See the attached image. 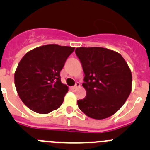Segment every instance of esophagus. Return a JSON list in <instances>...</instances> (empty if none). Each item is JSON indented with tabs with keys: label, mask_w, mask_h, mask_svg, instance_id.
Returning <instances> with one entry per match:
<instances>
[{
	"label": "esophagus",
	"mask_w": 150,
	"mask_h": 150,
	"mask_svg": "<svg viewBox=\"0 0 150 150\" xmlns=\"http://www.w3.org/2000/svg\"><path fill=\"white\" fill-rule=\"evenodd\" d=\"M79 86H80V83H78V82H76V84L74 85V88H78V87H79Z\"/></svg>",
	"instance_id": "1"
}]
</instances>
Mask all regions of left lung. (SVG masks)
Segmentation results:
<instances>
[{"label":"left lung","mask_w":150,"mask_h":150,"mask_svg":"<svg viewBox=\"0 0 150 150\" xmlns=\"http://www.w3.org/2000/svg\"><path fill=\"white\" fill-rule=\"evenodd\" d=\"M85 74L83 86L86 96L77 100L85 114L103 120L117 112L132 91V75L120 53L102 47H79L75 50Z\"/></svg>","instance_id":"8db88e82"}]
</instances>
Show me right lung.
<instances>
[{"label": "right lung", "instance_id": "1", "mask_svg": "<svg viewBox=\"0 0 150 150\" xmlns=\"http://www.w3.org/2000/svg\"><path fill=\"white\" fill-rule=\"evenodd\" d=\"M74 49L49 44L30 50L18 63L14 75L18 95L29 109L46 114L62 105L68 87L60 72Z\"/></svg>", "mask_w": 150, "mask_h": 150}]
</instances>
